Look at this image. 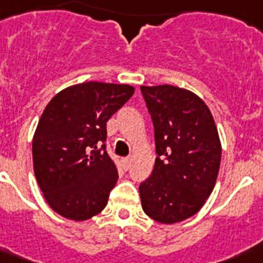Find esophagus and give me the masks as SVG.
<instances>
[{"instance_id": "1", "label": "esophagus", "mask_w": 263, "mask_h": 263, "mask_svg": "<svg viewBox=\"0 0 263 263\" xmlns=\"http://www.w3.org/2000/svg\"><path fill=\"white\" fill-rule=\"evenodd\" d=\"M123 164H125L126 168H129L130 164H132V158H125V159H123Z\"/></svg>"}]
</instances>
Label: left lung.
Listing matches in <instances>:
<instances>
[{
	"label": "left lung",
	"instance_id": "1",
	"mask_svg": "<svg viewBox=\"0 0 263 263\" xmlns=\"http://www.w3.org/2000/svg\"><path fill=\"white\" fill-rule=\"evenodd\" d=\"M155 129L156 155L149 178L140 184L144 213L160 223L192 217L214 189L221 141L203 100L172 85L141 86Z\"/></svg>",
	"mask_w": 263,
	"mask_h": 263
}]
</instances>
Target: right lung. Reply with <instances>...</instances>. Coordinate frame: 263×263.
<instances>
[{"mask_svg": "<svg viewBox=\"0 0 263 263\" xmlns=\"http://www.w3.org/2000/svg\"><path fill=\"white\" fill-rule=\"evenodd\" d=\"M133 93L130 85L83 82L59 91L44 109L32 138L34 173L64 218L85 221L108 203L118 170L105 151L107 122Z\"/></svg>", "mask_w": 263, "mask_h": 263, "instance_id": "1", "label": "right lung"}]
</instances>
